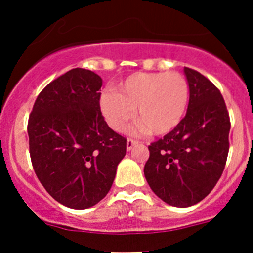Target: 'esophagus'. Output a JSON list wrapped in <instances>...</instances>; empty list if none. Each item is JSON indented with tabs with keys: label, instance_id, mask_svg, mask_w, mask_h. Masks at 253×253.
I'll return each mask as SVG.
<instances>
[{
	"label": "esophagus",
	"instance_id": "obj_1",
	"mask_svg": "<svg viewBox=\"0 0 253 253\" xmlns=\"http://www.w3.org/2000/svg\"><path fill=\"white\" fill-rule=\"evenodd\" d=\"M135 144H138V142L137 140H133V139H127V144H126V148H127V150H131L132 148L134 147Z\"/></svg>",
	"mask_w": 253,
	"mask_h": 253
}]
</instances>
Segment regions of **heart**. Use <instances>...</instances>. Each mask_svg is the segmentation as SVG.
Wrapping results in <instances>:
<instances>
[{
  "label": "heart",
  "instance_id": "heart-1",
  "mask_svg": "<svg viewBox=\"0 0 253 253\" xmlns=\"http://www.w3.org/2000/svg\"><path fill=\"white\" fill-rule=\"evenodd\" d=\"M189 98L187 80L179 73H134L120 82L116 93L100 97V111L109 126L122 131L133 118L140 120L131 131L162 135L183 119Z\"/></svg>",
  "mask_w": 253,
  "mask_h": 253
}]
</instances>
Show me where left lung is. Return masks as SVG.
<instances>
[{"label": "left lung", "mask_w": 253, "mask_h": 253, "mask_svg": "<svg viewBox=\"0 0 253 253\" xmlns=\"http://www.w3.org/2000/svg\"><path fill=\"white\" fill-rule=\"evenodd\" d=\"M189 104L173 131L149 145L144 175L151 190L174 207H189L209 195L223 173L229 151L230 120L219 89L184 68Z\"/></svg>", "instance_id": "obj_1"}]
</instances>
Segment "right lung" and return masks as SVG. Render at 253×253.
Wrapping results in <instances>:
<instances>
[{
    "instance_id": "add662e5",
    "label": "right lung",
    "mask_w": 253,
    "mask_h": 253,
    "mask_svg": "<svg viewBox=\"0 0 253 253\" xmlns=\"http://www.w3.org/2000/svg\"><path fill=\"white\" fill-rule=\"evenodd\" d=\"M103 80L86 69H71L47 84L29 116L30 158L44 189L64 206L84 210L109 193L126 138L100 113Z\"/></svg>"
}]
</instances>
